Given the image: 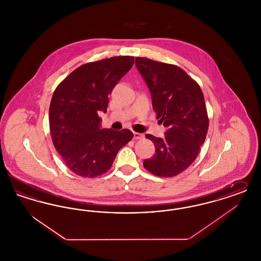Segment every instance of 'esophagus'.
I'll list each match as a JSON object with an SVG mask.
<instances>
[{
	"instance_id": "1",
	"label": "esophagus",
	"mask_w": 261,
	"mask_h": 261,
	"mask_svg": "<svg viewBox=\"0 0 261 261\" xmlns=\"http://www.w3.org/2000/svg\"><path fill=\"white\" fill-rule=\"evenodd\" d=\"M142 138H144V135L143 134H141V133H138V132H134V139H142Z\"/></svg>"
}]
</instances>
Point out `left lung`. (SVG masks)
I'll return each mask as SVG.
<instances>
[{
	"instance_id": "1",
	"label": "left lung",
	"mask_w": 261,
	"mask_h": 261,
	"mask_svg": "<svg viewBox=\"0 0 261 261\" xmlns=\"http://www.w3.org/2000/svg\"><path fill=\"white\" fill-rule=\"evenodd\" d=\"M137 69L151 95L152 109L166 127L164 138L147 134L154 147L144 167L160 177H173L187 169L199 154L208 129V117L199 84L180 67L136 58Z\"/></svg>"
}]
</instances>
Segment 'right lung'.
I'll return each instance as SVG.
<instances>
[{
    "label": "right lung",
    "instance_id": "add662e5",
    "mask_svg": "<svg viewBox=\"0 0 261 261\" xmlns=\"http://www.w3.org/2000/svg\"><path fill=\"white\" fill-rule=\"evenodd\" d=\"M134 64V58L113 57L76 68L54 92L50 130L54 146L67 167L81 177H97L111 167L119 149L133 138L123 129L101 128L109 96Z\"/></svg>",
    "mask_w": 261,
    "mask_h": 261
}]
</instances>
